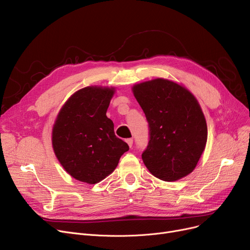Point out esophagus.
I'll use <instances>...</instances> for the list:
<instances>
[{"label":"esophagus","mask_w":250,"mask_h":250,"mask_svg":"<svg viewBox=\"0 0 250 250\" xmlns=\"http://www.w3.org/2000/svg\"><path fill=\"white\" fill-rule=\"evenodd\" d=\"M126 142L128 144L129 147H132V146H133V139H132V138H128V139L126 140Z\"/></svg>","instance_id":"1"}]
</instances>
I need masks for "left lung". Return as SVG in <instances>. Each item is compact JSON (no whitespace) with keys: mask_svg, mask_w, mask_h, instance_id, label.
Segmentation results:
<instances>
[{"mask_svg":"<svg viewBox=\"0 0 250 250\" xmlns=\"http://www.w3.org/2000/svg\"><path fill=\"white\" fill-rule=\"evenodd\" d=\"M132 91L149 126L148 146L141 156L146 167L167 182L189 175L208 140L207 121L196 98L164 78L137 83Z\"/></svg>","mask_w":250,"mask_h":250,"instance_id":"8db88e82","label":"left lung"}]
</instances>
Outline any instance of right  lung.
<instances>
[{
    "mask_svg": "<svg viewBox=\"0 0 250 250\" xmlns=\"http://www.w3.org/2000/svg\"><path fill=\"white\" fill-rule=\"evenodd\" d=\"M115 87L87 86L74 92L58 113L52 131L53 149L74 179L96 184L114 172L128 145L114 132L106 110Z\"/></svg>",
    "mask_w": 250,
    "mask_h": 250,
    "instance_id": "add662e5",
    "label": "right lung"
}]
</instances>
